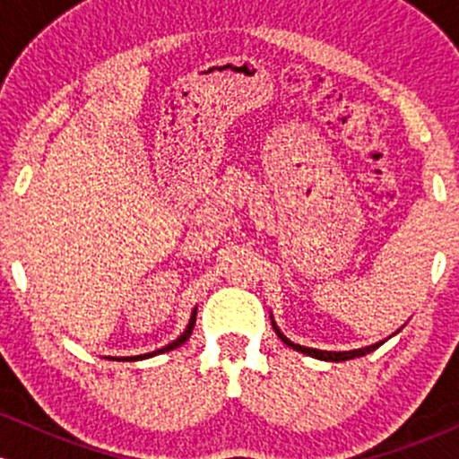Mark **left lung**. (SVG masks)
Returning a JSON list of instances; mask_svg holds the SVG:
<instances>
[{
  "label": "left lung",
  "mask_w": 459,
  "mask_h": 459,
  "mask_svg": "<svg viewBox=\"0 0 459 459\" xmlns=\"http://www.w3.org/2000/svg\"><path fill=\"white\" fill-rule=\"evenodd\" d=\"M273 330H276V334L281 336V339L284 341V343H287L289 347H293V350H298V351H302V354H308V356H313V358H319V360H330V362H341V360H351V358H358V356H365V354H368V351H373V350H377V347H380L382 343H376V345H368V347H362V350H351V351H321V350H313V347H302V345H296V343H291V341L287 339V336H282L281 334V330L276 328V324H273Z\"/></svg>",
  "instance_id": "obj_1"
}]
</instances>
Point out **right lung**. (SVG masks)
<instances>
[{
  "label": "right lung",
  "instance_id": "add662e5",
  "mask_svg": "<svg viewBox=\"0 0 459 459\" xmlns=\"http://www.w3.org/2000/svg\"><path fill=\"white\" fill-rule=\"evenodd\" d=\"M194 324H196V310H194L192 313V319H189V324H187V330L183 332L181 336H178L177 341H172L170 345H166V347H161V350H157V351H152V354H142V356H127V358H118V360H129V362H134V360H142V358H151V356H157V354H163V351H170V350H175V347H178V345H183L186 343V341L189 339V334H192V330H194Z\"/></svg>",
  "mask_w": 459,
  "mask_h": 459
}]
</instances>
